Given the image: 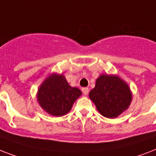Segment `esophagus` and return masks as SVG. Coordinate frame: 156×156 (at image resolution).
Segmentation results:
<instances>
[{
    "label": "esophagus",
    "mask_w": 156,
    "mask_h": 156,
    "mask_svg": "<svg viewBox=\"0 0 156 156\" xmlns=\"http://www.w3.org/2000/svg\"><path fill=\"white\" fill-rule=\"evenodd\" d=\"M82 92L84 95H88V88H82Z\"/></svg>",
    "instance_id": "34e87169"
}]
</instances>
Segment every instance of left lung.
Returning <instances> with one entry per match:
<instances>
[{
    "label": "left lung",
    "mask_w": 156,
    "mask_h": 156,
    "mask_svg": "<svg viewBox=\"0 0 156 156\" xmlns=\"http://www.w3.org/2000/svg\"><path fill=\"white\" fill-rule=\"evenodd\" d=\"M89 98L102 116L115 118L129 108L132 94L129 85L120 77L102 74L96 80Z\"/></svg>",
    "instance_id": "8db88e82"
}]
</instances>
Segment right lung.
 <instances>
[{"label": "right lung", "instance_id": "obj_1", "mask_svg": "<svg viewBox=\"0 0 156 156\" xmlns=\"http://www.w3.org/2000/svg\"><path fill=\"white\" fill-rule=\"evenodd\" d=\"M81 94L79 88L69 85L63 75L53 73L39 86L37 99L47 113L61 117L70 111Z\"/></svg>", "mask_w": 156, "mask_h": 156}]
</instances>
